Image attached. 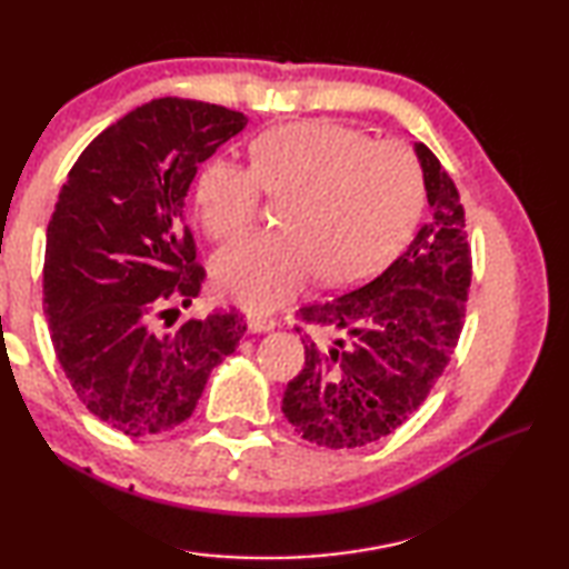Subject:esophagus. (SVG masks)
I'll return each instance as SVG.
<instances>
[{"label": "esophagus", "instance_id": "esophagus-1", "mask_svg": "<svg viewBox=\"0 0 569 569\" xmlns=\"http://www.w3.org/2000/svg\"><path fill=\"white\" fill-rule=\"evenodd\" d=\"M276 326L278 323L273 319H263V316H250L248 319V329L253 333H268V331H273Z\"/></svg>", "mask_w": 569, "mask_h": 569}]
</instances>
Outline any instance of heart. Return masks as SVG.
<instances>
[{"instance_id": "heart-1", "label": "heart", "mask_w": 569, "mask_h": 569, "mask_svg": "<svg viewBox=\"0 0 569 569\" xmlns=\"http://www.w3.org/2000/svg\"><path fill=\"white\" fill-rule=\"evenodd\" d=\"M253 168L213 158L200 170L196 206L213 240L253 226L261 188L291 196L283 233L238 240L213 263L216 288L248 311H273L321 273L326 286L359 283L407 243L421 213L419 162L401 142L329 120H306L263 132Z\"/></svg>"}]
</instances>
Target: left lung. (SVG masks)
Listing matches in <instances>:
<instances>
[{"label": "left lung", "mask_w": 569, "mask_h": 569, "mask_svg": "<svg viewBox=\"0 0 569 569\" xmlns=\"http://www.w3.org/2000/svg\"><path fill=\"white\" fill-rule=\"evenodd\" d=\"M431 206L429 223L387 271L356 291L298 308L303 323L336 333L306 339V366L283 393L303 439L356 449L399 429L451 361L465 326L471 253L465 208L435 152L413 142Z\"/></svg>", "instance_id": "left-lung-1"}]
</instances>
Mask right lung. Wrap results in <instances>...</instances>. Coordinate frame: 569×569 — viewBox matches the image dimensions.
<instances>
[{"instance_id":"add662e5","label":"right lung","mask_w":569,"mask_h":569,"mask_svg":"<svg viewBox=\"0 0 569 569\" xmlns=\"http://www.w3.org/2000/svg\"><path fill=\"white\" fill-rule=\"evenodd\" d=\"M246 122L200 100L134 108L82 150L47 226L44 313L57 359L84 407L128 437L186 421L246 333L236 311L160 329L206 278L186 226L190 182Z\"/></svg>"}]
</instances>
